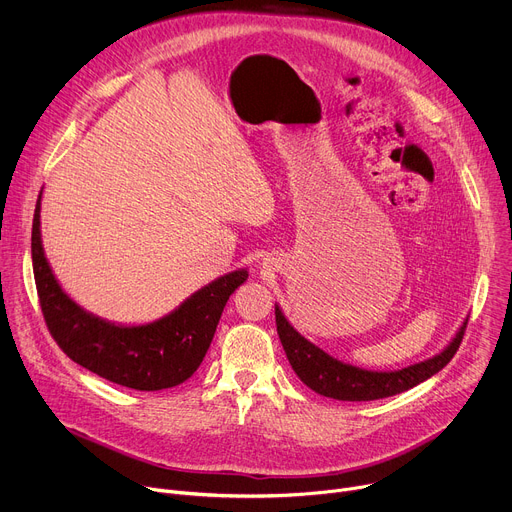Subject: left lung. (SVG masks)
Returning a JSON list of instances; mask_svg holds the SVG:
<instances>
[{
	"mask_svg": "<svg viewBox=\"0 0 512 512\" xmlns=\"http://www.w3.org/2000/svg\"><path fill=\"white\" fill-rule=\"evenodd\" d=\"M275 324L291 369L296 371L304 385L324 397L338 401H375L413 389L435 373H440L460 348L468 318L462 322L456 336L442 352L399 371H367L330 356L326 350L304 338L291 326L277 304Z\"/></svg>",
	"mask_w": 512,
	"mask_h": 512,
	"instance_id": "left-lung-1",
	"label": "left lung"
}]
</instances>
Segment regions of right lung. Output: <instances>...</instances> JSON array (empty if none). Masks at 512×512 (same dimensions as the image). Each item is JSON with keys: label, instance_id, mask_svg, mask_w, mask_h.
Returning <instances> with one entry per match:
<instances>
[{"label": "right lung", "instance_id": "1", "mask_svg": "<svg viewBox=\"0 0 512 512\" xmlns=\"http://www.w3.org/2000/svg\"><path fill=\"white\" fill-rule=\"evenodd\" d=\"M42 190L32 225V265L46 326L68 358L87 371L137 391H162L190 379L212 342L233 291L249 277H216L170 314L148 324H117L87 312L58 283L42 245Z\"/></svg>", "mask_w": 512, "mask_h": 512}]
</instances>
